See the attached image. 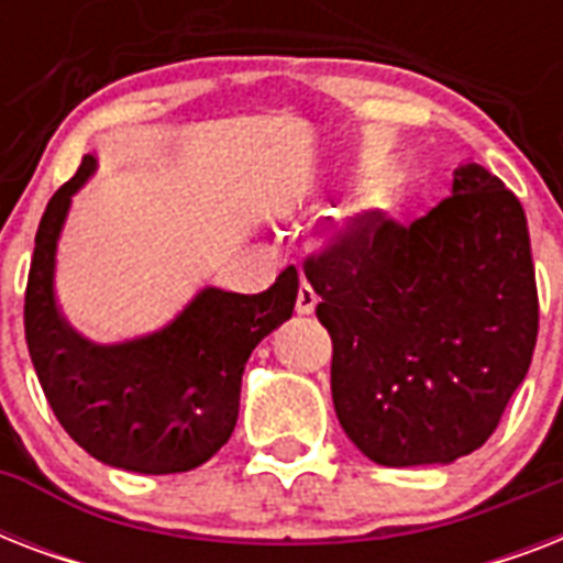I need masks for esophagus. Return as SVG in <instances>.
<instances>
[{"instance_id": "obj_1", "label": "esophagus", "mask_w": 563, "mask_h": 563, "mask_svg": "<svg viewBox=\"0 0 563 563\" xmlns=\"http://www.w3.org/2000/svg\"><path fill=\"white\" fill-rule=\"evenodd\" d=\"M318 303V295L312 291V286H309L307 280H300V289H298V303H295V309H298V316H309L312 309H316Z\"/></svg>"}]
</instances>
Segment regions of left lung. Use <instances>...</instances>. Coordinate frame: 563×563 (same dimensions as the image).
<instances>
[{
	"instance_id": "obj_1",
	"label": "left lung",
	"mask_w": 563,
	"mask_h": 563,
	"mask_svg": "<svg viewBox=\"0 0 563 563\" xmlns=\"http://www.w3.org/2000/svg\"><path fill=\"white\" fill-rule=\"evenodd\" d=\"M303 274L333 339L339 423L385 467L479 450L526 379L538 289L526 212L479 163L402 228L371 210Z\"/></svg>"
}]
</instances>
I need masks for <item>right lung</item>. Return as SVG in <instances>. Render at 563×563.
<instances>
[{
    "instance_id": "right-lung-1",
    "label": "right lung",
    "mask_w": 563,
    "mask_h": 563,
    "mask_svg": "<svg viewBox=\"0 0 563 563\" xmlns=\"http://www.w3.org/2000/svg\"><path fill=\"white\" fill-rule=\"evenodd\" d=\"M92 172L87 154L40 219L25 289L31 362L60 427L92 459L148 476L192 471L228 444L247 356L291 318L298 272L289 265L260 295L207 286L157 333L90 342L57 307L55 265L73 195Z\"/></svg>"
}]
</instances>
